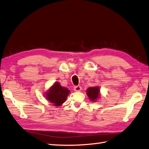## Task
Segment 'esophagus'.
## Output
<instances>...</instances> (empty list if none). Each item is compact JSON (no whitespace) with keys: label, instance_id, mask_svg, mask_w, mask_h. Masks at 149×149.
Here are the masks:
<instances>
[{"label":"esophagus","instance_id":"1","mask_svg":"<svg viewBox=\"0 0 149 149\" xmlns=\"http://www.w3.org/2000/svg\"><path fill=\"white\" fill-rule=\"evenodd\" d=\"M81 90V87L80 85H77L74 87V91L76 92H80Z\"/></svg>","mask_w":149,"mask_h":149}]
</instances>
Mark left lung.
<instances>
[{
	"instance_id": "left-lung-1",
	"label": "left lung",
	"mask_w": 149,
	"mask_h": 149,
	"mask_svg": "<svg viewBox=\"0 0 149 149\" xmlns=\"http://www.w3.org/2000/svg\"><path fill=\"white\" fill-rule=\"evenodd\" d=\"M87 94L91 101L97 100L99 95H100V88L97 87L88 88L87 90Z\"/></svg>"
}]
</instances>
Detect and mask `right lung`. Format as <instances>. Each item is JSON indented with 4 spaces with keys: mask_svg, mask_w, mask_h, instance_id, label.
<instances>
[{
    "mask_svg": "<svg viewBox=\"0 0 149 149\" xmlns=\"http://www.w3.org/2000/svg\"><path fill=\"white\" fill-rule=\"evenodd\" d=\"M69 91L60 85L58 82H56L51 88L47 92L46 97L54 106H60L67 99Z\"/></svg>",
    "mask_w": 149,
    "mask_h": 149,
    "instance_id": "add662e5",
    "label": "right lung"
}]
</instances>
